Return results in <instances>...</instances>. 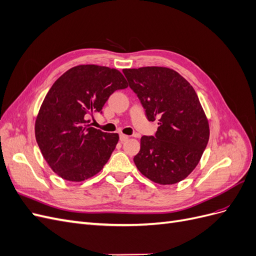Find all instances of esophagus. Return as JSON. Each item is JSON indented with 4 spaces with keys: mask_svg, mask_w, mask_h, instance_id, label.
Returning <instances> with one entry per match:
<instances>
[{
    "mask_svg": "<svg viewBox=\"0 0 256 256\" xmlns=\"http://www.w3.org/2000/svg\"><path fill=\"white\" fill-rule=\"evenodd\" d=\"M129 138V136H126V134H120V142H125V141H127Z\"/></svg>",
    "mask_w": 256,
    "mask_h": 256,
    "instance_id": "obj_1",
    "label": "esophagus"
}]
</instances>
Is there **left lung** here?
<instances>
[{
  "label": "left lung",
  "mask_w": 256,
  "mask_h": 256,
  "mask_svg": "<svg viewBox=\"0 0 256 256\" xmlns=\"http://www.w3.org/2000/svg\"><path fill=\"white\" fill-rule=\"evenodd\" d=\"M124 74L145 109L158 120L154 136H143L134 161L145 177L160 184L184 180L200 162L209 140V125L190 83L166 67L124 69Z\"/></svg>",
  "instance_id": "obj_1"
}]
</instances>
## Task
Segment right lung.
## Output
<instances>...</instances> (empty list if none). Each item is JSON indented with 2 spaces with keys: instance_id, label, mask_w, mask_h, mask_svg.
<instances>
[{
  "instance_id": "1",
  "label": "right lung",
  "mask_w": 256,
  "mask_h": 256,
  "mask_svg": "<svg viewBox=\"0 0 256 256\" xmlns=\"http://www.w3.org/2000/svg\"><path fill=\"white\" fill-rule=\"evenodd\" d=\"M126 88L118 69L98 65L72 67L54 82L35 122L37 144L53 172L83 182L102 171L120 136L90 127L88 118Z\"/></svg>"
}]
</instances>
